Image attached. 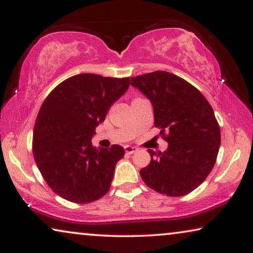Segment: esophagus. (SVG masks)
<instances>
[{"instance_id": "esophagus-1", "label": "esophagus", "mask_w": 253, "mask_h": 253, "mask_svg": "<svg viewBox=\"0 0 253 253\" xmlns=\"http://www.w3.org/2000/svg\"><path fill=\"white\" fill-rule=\"evenodd\" d=\"M124 150H126L127 154H132L138 150V148L134 147V146H130V145H126V146H124Z\"/></svg>"}]
</instances>
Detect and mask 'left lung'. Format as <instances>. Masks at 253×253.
Returning a JSON list of instances; mask_svg holds the SVG:
<instances>
[{"label": "left lung", "instance_id": "obj_1", "mask_svg": "<svg viewBox=\"0 0 253 253\" xmlns=\"http://www.w3.org/2000/svg\"><path fill=\"white\" fill-rule=\"evenodd\" d=\"M130 84L151 101L155 126L168 141L164 153L147 150L151 162L140 170L141 178L162 195H188L205 181L216 161L221 134L212 107L195 86L166 71L132 77Z\"/></svg>", "mask_w": 253, "mask_h": 253}]
</instances>
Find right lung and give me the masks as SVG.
Listing matches in <instances>:
<instances>
[{
    "label": "right lung",
    "mask_w": 253,
    "mask_h": 253,
    "mask_svg": "<svg viewBox=\"0 0 253 253\" xmlns=\"http://www.w3.org/2000/svg\"><path fill=\"white\" fill-rule=\"evenodd\" d=\"M127 78L76 75L62 82L44 100L33 130V155L50 189L77 204L92 203L110 189L124 148H96L95 127L126 89Z\"/></svg>",
    "instance_id": "1"
}]
</instances>
